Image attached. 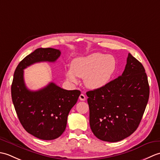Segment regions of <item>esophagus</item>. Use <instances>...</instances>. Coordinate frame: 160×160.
Returning <instances> with one entry per match:
<instances>
[{
  "label": "esophagus",
  "mask_w": 160,
  "mask_h": 160,
  "mask_svg": "<svg viewBox=\"0 0 160 160\" xmlns=\"http://www.w3.org/2000/svg\"><path fill=\"white\" fill-rule=\"evenodd\" d=\"M79 99H80V100H82V101H84V100H86V97H85V96H84V94L81 93V94L80 95V96H79Z\"/></svg>",
  "instance_id": "1"
}]
</instances>
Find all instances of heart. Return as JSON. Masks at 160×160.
I'll list each match as a JSON object with an SVG mask.
<instances>
[{
    "label": "heart",
    "instance_id": "obj_1",
    "mask_svg": "<svg viewBox=\"0 0 160 160\" xmlns=\"http://www.w3.org/2000/svg\"><path fill=\"white\" fill-rule=\"evenodd\" d=\"M117 70V60L111 55L93 53L74 59L71 67L65 70L67 79L78 82V76L84 78V84L90 89H98L110 82Z\"/></svg>",
    "mask_w": 160,
    "mask_h": 160
}]
</instances>
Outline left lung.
<instances>
[{
    "mask_svg": "<svg viewBox=\"0 0 160 160\" xmlns=\"http://www.w3.org/2000/svg\"><path fill=\"white\" fill-rule=\"evenodd\" d=\"M89 124L100 140L116 142L134 132L149 98L148 78L142 63L128 53L122 76L106 86L87 92Z\"/></svg>",
    "mask_w": 160,
    "mask_h": 160,
    "instance_id": "left-lung-1",
    "label": "left lung"
}]
</instances>
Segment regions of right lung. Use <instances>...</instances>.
Returning <instances> with one entry per match:
<instances>
[{"label": "right lung", "instance_id": "right-lung-1", "mask_svg": "<svg viewBox=\"0 0 160 160\" xmlns=\"http://www.w3.org/2000/svg\"><path fill=\"white\" fill-rule=\"evenodd\" d=\"M60 54L58 49H37L20 62L13 75L12 98L20 122L27 132L40 140H55L63 133L68 115L80 91L65 90L53 82L40 90L30 91L24 81L23 70L36 62H54Z\"/></svg>", "mask_w": 160, "mask_h": 160}]
</instances>
